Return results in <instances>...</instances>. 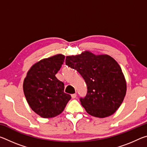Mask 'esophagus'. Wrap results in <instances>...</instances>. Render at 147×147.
<instances>
[{
    "instance_id": "1",
    "label": "esophagus",
    "mask_w": 147,
    "mask_h": 147,
    "mask_svg": "<svg viewBox=\"0 0 147 147\" xmlns=\"http://www.w3.org/2000/svg\"><path fill=\"white\" fill-rule=\"evenodd\" d=\"M71 97L73 98H75L76 97V93H74V94H71Z\"/></svg>"
}]
</instances>
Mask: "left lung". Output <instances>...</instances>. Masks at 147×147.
I'll return each instance as SVG.
<instances>
[{
  "label": "left lung",
  "instance_id": "1",
  "mask_svg": "<svg viewBox=\"0 0 147 147\" xmlns=\"http://www.w3.org/2000/svg\"><path fill=\"white\" fill-rule=\"evenodd\" d=\"M65 63L76 70L88 87L82 105L89 115L104 118L113 114L123 102L126 84L121 67L108 55L95 56L90 52L67 56Z\"/></svg>",
  "mask_w": 147,
  "mask_h": 147
}]
</instances>
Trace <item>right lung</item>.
Listing matches in <instances>:
<instances>
[{"instance_id":"obj_1","label":"right lung","mask_w":147,"mask_h":147,"mask_svg":"<svg viewBox=\"0 0 147 147\" xmlns=\"http://www.w3.org/2000/svg\"><path fill=\"white\" fill-rule=\"evenodd\" d=\"M64 59L62 54L42 59L32 67L24 80V93L30 107L43 118L58 115L71 98L64 93V84L55 76Z\"/></svg>"}]
</instances>
